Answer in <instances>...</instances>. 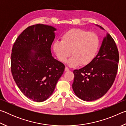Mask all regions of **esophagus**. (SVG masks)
Segmentation results:
<instances>
[{"label": "esophagus", "mask_w": 126, "mask_h": 126, "mask_svg": "<svg viewBox=\"0 0 126 126\" xmlns=\"http://www.w3.org/2000/svg\"><path fill=\"white\" fill-rule=\"evenodd\" d=\"M65 72H68V71H69V68H68V67H65Z\"/></svg>", "instance_id": "1"}]
</instances>
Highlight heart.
I'll return each mask as SVG.
<instances>
[{
    "label": "heart",
    "mask_w": 126,
    "mask_h": 126,
    "mask_svg": "<svg viewBox=\"0 0 126 126\" xmlns=\"http://www.w3.org/2000/svg\"><path fill=\"white\" fill-rule=\"evenodd\" d=\"M99 45L96 34L81 29H72L64 34L61 41H55L53 48L57 58L65 62L68 57V65L76 67L89 65L95 58Z\"/></svg>",
    "instance_id": "b5f03b06"
}]
</instances>
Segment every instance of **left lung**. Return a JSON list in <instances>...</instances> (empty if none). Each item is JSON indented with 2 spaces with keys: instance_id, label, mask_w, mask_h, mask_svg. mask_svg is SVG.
Here are the masks:
<instances>
[{
  "instance_id": "8db88e82",
  "label": "left lung",
  "mask_w": 126,
  "mask_h": 126,
  "mask_svg": "<svg viewBox=\"0 0 126 126\" xmlns=\"http://www.w3.org/2000/svg\"><path fill=\"white\" fill-rule=\"evenodd\" d=\"M118 63L116 44L110 34L107 33L92 62L83 68L74 70L72 88L75 94L86 101H95L103 96L113 83Z\"/></svg>"
}]
</instances>
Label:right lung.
<instances>
[{
	"instance_id": "add662e5",
	"label": "right lung",
	"mask_w": 126,
	"mask_h": 126,
	"mask_svg": "<svg viewBox=\"0 0 126 126\" xmlns=\"http://www.w3.org/2000/svg\"><path fill=\"white\" fill-rule=\"evenodd\" d=\"M55 31L49 25H31L19 35L12 48L13 77L20 91L33 101L47 99L64 71V65L51 53Z\"/></svg>"
}]
</instances>
